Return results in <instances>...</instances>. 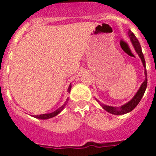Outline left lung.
Here are the masks:
<instances>
[{"mask_svg": "<svg viewBox=\"0 0 156 156\" xmlns=\"http://www.w3.org/2000/svg\"><path fill=\"white\" fill-rule=\"evenodd\" d=\"M128 35L130 38V40L132 44H133V47L135 48V51L137 52V53L138 54V56L142 60V62L143 64V66L145 68V80L143 83V84L141 85L139 90H138V92L136 93V95L133 96V98L132 100L128 102L127 104H124L121 108H114V107L108 106V105H104V104H101L103 107V108L105 109L107 112H108L110 113L114 114V115H123V114H126L127 112H129L133 110L134 108H135L137 105L138 104V103L140 102L141 99L143 98L144 93H145V90L147 89V70H146V62L145 59H144V56H143V53L142 52V48H141V45L138 42V39L136 38V36L134 35L131 30H129Z\"/></svg>", "mask_w": 156, "mask_h": 156, "instance_id": "left-lung-1", "label": "left lung"}]
</instances>
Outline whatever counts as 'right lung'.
<instances>
[{
    "label": "right lung",
    "instance_id": "right-lung-1",
    "mask_svg": "<svg viewBox=\"0 0 156 156\" xmlns=\"http://www.w3.org/2000/svg\"><path fill=\"white\" fill-rule=\"evenodd\" d=\"M70 90H71V85H69V87L68 88V91L69 92H70ZM67 101H68V100H67ZM66 103L65 104H64L63 106H61V108H59L58 109H56V111L52 112H51V113H46V114H41V115H36V116H35V118H39V119H42V120H45V119H49V118H52V117H53V116H56L57 114H59L60 112H61L62 110H63L64 107L66 106Z\"/></svg>",
    "mask_w": 156,
    "mask_h": 156
}]
</instances>
